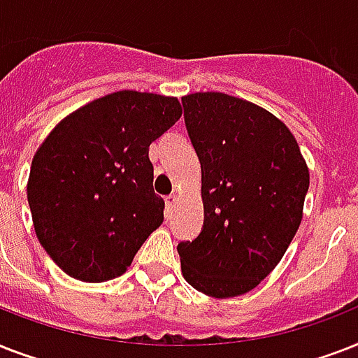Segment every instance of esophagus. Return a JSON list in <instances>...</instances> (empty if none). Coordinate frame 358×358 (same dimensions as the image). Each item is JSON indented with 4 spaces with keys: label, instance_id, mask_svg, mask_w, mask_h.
I'll list each match as a JSON object with an SVG mask.
<instances>
[{
    "label": "esophagus",
    "instance_id": "34e87169",
    "mask_svg": "<svg viewBox=\"0 0 358 358\" xmlns=\"http://www.w3.org/2000/svg\"><path fill=\"white\" fill-rule=\"evenodd\" d=\"M176 202H178V195H176V193H171V195L165 199V204H167L169 210H173V208L176 206Z\"/></svg>",
    "mask_w": 358,
    "mask_h": 358
}]
</instances>
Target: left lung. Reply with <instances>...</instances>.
<instances>
[{
    "mask_svg": "<svg viewBox=\"0 0 358 358\" xmlns=\"http://www.w3.org/2000/svg\"><path fill=\"white\" fill-rule=\"evenodd\" d=\"M201 159L204 227L178 245L182 275L215 299L256 288L282 260L303 219L310 174L288 126L224 92L182 98Z\"/></svg>",
    "mask_w": 358,
    "mask_h": 358,
    "instance_id": "left-lung-1",
    "label": "left lung"
}]
</instances>
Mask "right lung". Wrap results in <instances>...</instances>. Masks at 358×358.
Returning <instances> with one entry per match:
<instances>
[{
    "label": "right lung",
    "instance_id": "1",
    "mask_svg": "<svg viewBox=\"0 0 358 358\" xmlns=\"http://www.w3.org/2000/svg\"><path fill=\"white\" fill-rule=\"evenodd\" d=\"M182 117L178 98L119 91L66 115L33 156L35 234L76 280L120 277L163 223L148 146Z\"/></svg>",
    "mask_w": 358,
    "mask_h": 358
}]
</instances>
